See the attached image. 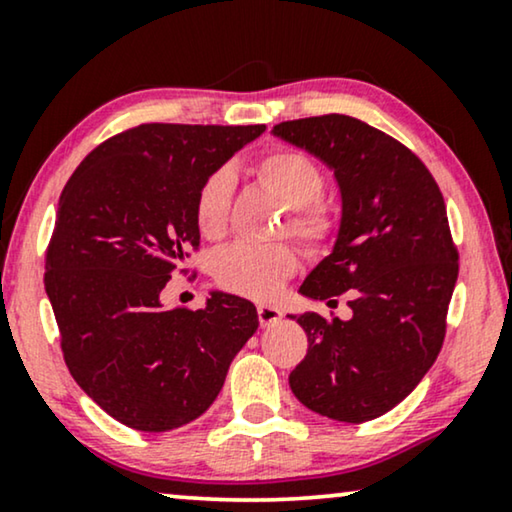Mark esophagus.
I'll use <instances>...</instances> for the list:
<instances>
[{
  "mask_svg": "<svg viewBox=\"0 0 512 512\" xmlns=\"http://www.w3.org/2000/svg\"><path fill=\"white\" fill-rule=\"evenodd\" d=\"M256 312H258V321H261V326H272L282 319V310H277V307L272 305H258Z\"/></svg>",
  "mask_w": 512,
  "mask_h": 512,
  "instance_id": "34e87169",
  "label": "esophagus"
}]
</instances>
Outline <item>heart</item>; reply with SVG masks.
Returning a JSON list of instances; mask_svg holds the SVG:
<instances>
[{"mask_svg": "<svg viewBox=\"0 0 512 512\" xmlns=\"http://www.w3.org/2000/svg\"><path fill=\"white\" fill-rule=\"evenodd\" d=\"M256 179L263 188L291 209L289 233L307 247H324L333 240L338 219L333 209L321 202L324 172L310 156L296 149H272L258 160ZM233 177L216 170L202 181L193 200V219L200 235L216 240L226 233ZM298 268L296 251L289 244H233L223 249L214 261V277L226 291L240 296L268 300Z\"/></svg>", "mask_w": 512, "mask_h": 512, "instance_id": "1", "label": "heart"}]
</instances>
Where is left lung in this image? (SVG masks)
<instances>
[{
	"mask_svg": "<svg viewBox=\"0 0 512 512\" xmlns=\"http://www.w3.org/2000/svg\"><path fill=\"white\" fill-rule=\"evenodd\" d=\"M272 132L324 160L340 186L338 240L300 293L352 298L349 321L289 314L307 333L291 391L335 422H368L401 403L443 347L459 275L443 193L408 146L359 118H298Z\"/></svg>",
	"mask_w": 512,
	"mask_h": 512,
	"instance_id": "8db88e82",
	"label": "left lung"
}]
</instances>
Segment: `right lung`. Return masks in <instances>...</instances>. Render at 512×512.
<instances>
[{"label":"right lung","instance_id":"right-lung-1","mask_svg":"<svg viewBox=\"0 0 512 512\" xmlns=\"http://www.w3.org/2000/svg\"><path fill=\"white\" fill-rule=\"evenodd\" d=\"M265 125L144 123L90 151L60 195L44 284L76 384L118 422L172 431L198 419L258 328L249 300L202 310L160 293L200 247L193 200Z\"/></svg>","mask_w":512,"mask_h":512}]
</instances>
